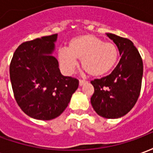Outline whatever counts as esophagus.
Listing matches in <instances>:
<instances>
[{
  "label": "esophagus",
  "instance_id": "esophagus-1",
  "mask_svg": "<svg viewBox=\"0 0 153 153\" xmlns=\"http://www.w3.org/2000/svg\"><path fill=\"white\" fill-rule=\"evenodd\" d=\"M87 83H88L87 81H84V80H79V86L82 87L83 85H84V84Z\"/></svg>",
  "mask_w": 153,
  "mask_h": 153
}]
</instances>
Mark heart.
Instances as JSON below:
<instances>
[{"mask_svg":"<svg viewBox=\"0 0 153 153\" xmlns=\"http://www.w3.org/2000/svg\"><path fill=\"white\" fill-rule=\"evenodd\" d=\"M118 48L94 35L84 34L72 38L67 50L60 51L58 59L67 74L73 73L80 60L81 66L90 76L97 78L112 70L117 62Z\"/></svg>","mask_w":153,"mask_h":153,"instance_id":"b5f03b06","label":"heart"}]
</instances>
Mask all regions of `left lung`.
Instances as JSON below:
<instances>
[{"label": "left lung", "instance_id": "obj_1", "mask_svg": "<svg viewBox=\"0 0 153 153\" xmlns=\"http://www.w3.org/2000/svg\"><path fill=\"white\" fill-rule=\"evenodd\" d=\"M106 34L116 45L121 57L109 75L91 81L94 87L91 104L100 116L117 119L126 115L138 100L143 65L131 41L113 33Z\"/></svg>", "mask_w": 153, "mask_h": 153}]
</instances>
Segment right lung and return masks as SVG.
<instances>
[{"label": "right lung", "mask_w": 153, "mask_h": 153, "mask_svg": "<svg viewBox=\"0 0 153 153\" xmlns=\"http://www.w3.org/2000/svg\"><path fill=\"white\" fill-rule=\"evenodd\" d=\"M57 34L22 43L10 65L15 98L32 118L50 120L65 110L79 87V80L64 76L52 54Z\"/></svg>", "instance_id": "add662e5"}]
</instances>
